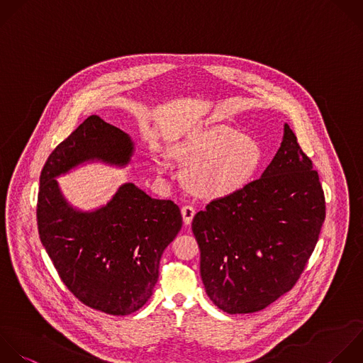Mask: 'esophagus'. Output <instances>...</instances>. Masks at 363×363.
Returning a JSON list of instances; mask_svg holds the SVG:
<instances>
[{
    "mask_svg": "<svg viewBox=\"0 0 363 363\" xmlns=\"http://www.w3.org/2000/svg\"><path fill=\"white\" fill-rule=\"evenodd\" d=\"M182 214H183V221L186 225H189L193 221V217L196 214V208L193 206H183L182 207Z\"/></svg>",
    "mask_w": 363,
    "mask_h": 363,
    "instance_id": "obj_1",
    "label": "esophagus"
}]
</instances>
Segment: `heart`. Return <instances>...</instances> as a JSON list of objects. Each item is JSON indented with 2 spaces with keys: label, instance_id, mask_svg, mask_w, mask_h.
<instances>
[{
  "label": "heart",
  "instance_id": "b5f03b06",
  "mask_svg": "<svg viewBox=\"0 0 363 363\" xmlns=\"http://www.w3.org/2000/svg\"><path fill=\"white\" fill-rule=\"evenodd\" d=\"M174 155L187 164V186L206 197H223L241 190L262 159V150L254 139L223 125L191 133L176 147ZM156 170L166 174L170 170L169 159H157Z\"/></svg>",
  "mask_w": 363,
  "mask_h": 363
}]
</instances>
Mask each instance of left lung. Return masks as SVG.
I'll return each mask as SVG.
<instances>
[{
    "label": "left lung",
    "instance_id": "1",
    "mask_svg": "<svg viewBox=\"0 0 363 363\" xmlns=\"http://www.w3.org/2000/svg\"><path fill=\"white\" fill-rule=\"evenodd\" d=\"M323 221L318 172L285 125L262 176L193 218L208 298L227 313L264 309L296 284Z\"/></svg>",
    "mask_w": 363,
    "mask_h": 363
}]
</instances>
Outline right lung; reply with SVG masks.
Masks as SVG:
<instances>
[{"instance_id":"obj_1","label":"right lung","mask_w":363,"mask_h":363,"mask_svg":"<svg viewBox=\"0 0 363 363\" xmlns=\"http://www.w3.org/2000/svg\"><path fill=\"white\" fill-rule=\"evenodd\" d=\"M132 153L123 130L92 115L54 149L40 177L43 245L68 289L109 315H129L147 302L160 257L182 228L180 208L126 183L105 207L82 213L68 206L55 177L94 159L123 166Z\"/></svg>"}]
</instances>
